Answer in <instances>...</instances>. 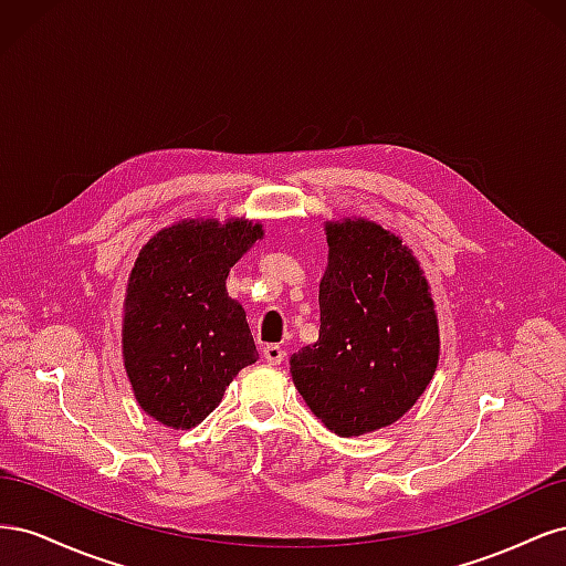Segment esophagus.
Returning <instances> with one entry per match:
<instances>
[{
  "label": "esophagus",
  "mask_w": 566,
  "mask_h": 566,
  "mask_svg": "<svg viewBox=\"0 0 566 566\" xmlns=\"http://www.w3.org/2000/svg\"><path fill=\"white\" fill-rule=\"evenodd\" d=\"M264 358L269 366H281L285 361V349H281L279 345H266L264 347Z\"/></svg>",
  "instance_id": "esophagus-1"
}]
</instances>
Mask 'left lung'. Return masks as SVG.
<instances>
[{
	"label": "left lung",
	"mask_w": 566,
	"mask_h": 566,
	"mask_svg": "<svg viewBox=\"0 0 566 566\" xmlns=\"http://www.w3.org/2000/svg\"><path fill=\"white\" fill-rule=\"evenodd\" d=\"M318 339L290 356L312 413L337 437L406 416L439 364V318L424 271L401 235L366 217L325 221Z\"/></svg>",
	"instance_id": "left-lung-1"
}]
</instances>
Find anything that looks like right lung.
Returning <instances> with one entry per match:
<instances>
[{"label": "right lung", "mask_w": 566, "mask_h": 566, "mask_svg": "<svg viewBox=\"0 0 566 566\" xmlns=\"http://www.w3.org/2000/svg\"><path fill=\"white\" fill-rule=\"evenodd\" d=\"M264 238L254 219H181L148 238L123 302V361L136 403L172 430L208 418L256 354L231 266Z\"/></svg>", "instance_id": "add662e5"}]
</instances>
